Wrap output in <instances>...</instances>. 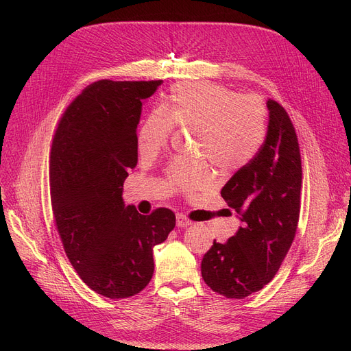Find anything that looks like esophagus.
<instances>
[{
  "label": "esophagus",
  "instance_id": "obj_1",
  "mask_svg": "<svg viewBox=\"0 0 351 351\" xmlns=\"http://www.w3.org/2000/svg\"><path fill=\"white\" fill-rule=\"evenodd\" d=\"M193 222L184 215V214H176V226L178 228H187L190 226Z\"/></svg>",
  "mask_w": 351,
  "mask_h": 351
}]
</instances>
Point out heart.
<instances>
[{"mask_svg":"<svg viewBox=\"0 0 351 351\" xmlns=\"http://www.w3.org/2000/svg\"><path fill=\"white\" fill-rule=\"evenodd\" d=\"M175 125L199 132V152L225 172L252 161L264 143L265 110L256 97L214 83L178 84L169 95L167 112L153 110L137 130V149L153 157L167 145ZM168 184L179 191L204 190L211 171L204 164L175 162L167 169Z\"/></svg>","mask_w":351,"mask_h":351,"instance_id":"heart-1","label":"heart"}]
</instances>
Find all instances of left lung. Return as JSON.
Here are the masks:
<instances>
[{"mask_svg":"<svg viewBox=\"0 0 351 351\" xmlns=\"http://www.w3.org/2000/svg\"><path fill=\"white\" fill-rule=\"evenodd\" d=\"M267 107L260 152L221 190L243 223L226 243L214 240L202 261L204 282L228 298H244L269 283L297 230L303 175L298 140L285 108L271 98Z\"/></svg>","mask_w":351,"mask_h":351,"instance_id":"8db88e82","label":"left lung"}]
</instances>
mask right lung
Listing matches in <instances>:
<instances>
[{
  "mask_svg": "<svg viewBox=\"0 0 351 351\" xmlns=\"http://www.w3.org/2000/svg\"><path fill=\"white\" fill-rule=\"evenodd\" d=\"M162 80H98L64 112L51 147L49 189L56 225L80 279L108 298L140 293L154 274V245L175 228V214L141 215L122 198L137 165L144 99Z\"/></svg>",
  "mask_w": 351,
  "mask_h": 351,
  "instance_id": "add662e5",
  "label": "right lung"
}]
</instances>
